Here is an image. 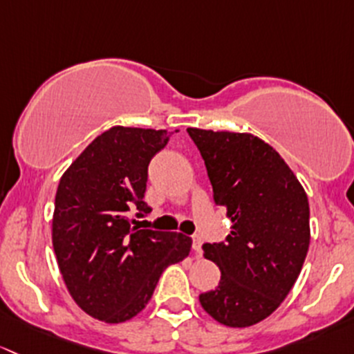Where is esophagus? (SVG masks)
<instances>
[{
    "instance_id": "34e87169",
    "label": "esophagus",
    "mask_w": 354,
    "mask_h": 354,
    "mask_svg": "<svg viewBox=\"0 0 354 354\" xmlns=\"http://www.w3.org/2000/svg\"><path fill=\"white\" fill-rule=\"evenodd\" d=\"M201 247H203V240L199 236H192V250L196 254H201Z\"/></svg>"
}]
</instances>
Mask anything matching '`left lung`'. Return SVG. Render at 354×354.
Returning a JSON list of instances; mask_svg holds the SVG:
<instances>
[{
  "instance_id": "1",
  "label": "left lung",
  "mask_w": 354,
  "mask_h": 354,
  "mask_svg": "<svg viewBox=\"0 0 354 354\" xmlns=\"http://www.w3.org/2000/svg\"><path fill=\"white\" fill-rule=\"evenodd\" d=\"M227 209L230 235L204 243L220 268L214 290L199 295L203 308L228 327H249L281 305L301 271L310 243V207L304 187L279 153L257 136L189 127Z\"/></svg>"
}]
</instances>
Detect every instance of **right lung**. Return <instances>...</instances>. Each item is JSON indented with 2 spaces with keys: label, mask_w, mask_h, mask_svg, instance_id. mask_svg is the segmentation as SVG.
<instances>
[{
  "label": "right lung",
  "mask_w": 354,
  "mask_h": 354,
  "mask_svg": "<svg viewBox=\"0 0 354 354\" xmlns=\"http://www.w3.org/2000/svg\"><path fill=\"white\" fill-rule=\"evenodd\" d=\"M169 143L167 131L115 126L97 136L61 177L53 245L73 300L107 324L133 319L150 301L162 272L191 252L176 232L140 230L150 160Z\"/></svg>",
  "instance_id": "1"
}]
</instances>
